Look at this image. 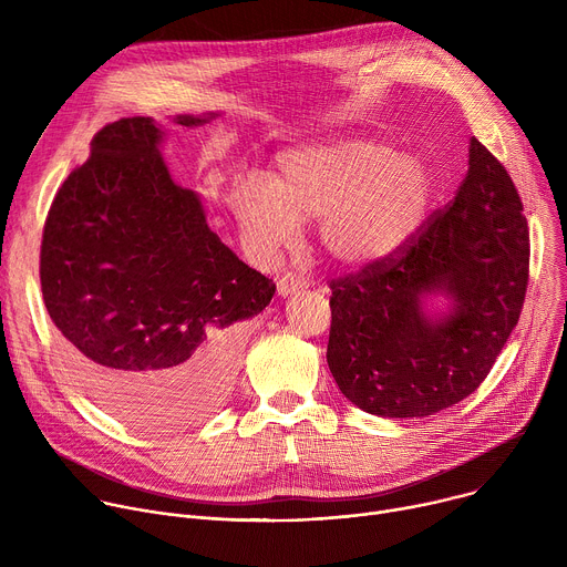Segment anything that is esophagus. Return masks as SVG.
<instances>
[{
    "mask_svg": "<svg viewBox=\"0 0 567 567\" xmlns=\"http://www.w3.org/2000/svg\"><path fill=\"white\" fill-rule=\"evenodd\" d=\"M307 287H309V282H307L305 278L296 276V274H285V276L278 280V293H280V296H291V293L302 291V289H307Z\"/></svg>",
    "mask_w": 567,
    "mask_h": 567,
    "instance_id": "1",
    "label": "esophagus"
}]
</instances>
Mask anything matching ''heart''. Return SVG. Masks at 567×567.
Here are the masks:
<instances>
[{
    "label": "heart",
    "instance_id": "1",
    "mask_svg": "<svg viewBox=\"0 0 567 567\" xmlns=\"http://www.w3.org/2000/svg\"><path fill=\"white\" fill-rule=\"evenodd\" d=\"M433 197V175L415 154L385 141L341 136L278 156L267 184L233 190L230 210L265 258L291 247L302 221L318 219L326 256L346 269L379 265L409 245Z\"/></svg>",
    "mask_w": 567,
    "mask_h": 567
}]
</instances>
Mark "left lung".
<instances>
[{
  "label": "left lung",
  "instance_id": "1",
  "mask_svg": "<svg viewBox=\"0 0 567 567\" xmlns=\"http://www.w3.org/2000/svg\"><path fill=\"white\" fill-rule=\"evenodd\" d=\"M529 228L501 161L475 136L453 202L396 256L330 282L328 365L341 392L379 417H429L468 396L520 318ZM444 295L446 315L423 300Z\"/></svg>",
  "mask_w": 567,
  "mask_h": 567
}]
</instances>
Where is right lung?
<instances>
[{
    "label": "right lung",
    "instance_id": "obj_1",
    "mask_svg": "<svg viewBox=\"0 0 567 567\" xmlns=\"http://www.w3.org/2000/svg\"><path fill=\"white\" fill-rule=\"evenodd\" d=\"M164 134L147 116L105 125L60 186L40 251L66 365L103 409L147 429H177L219 406L247 320L276 293L208 228L197 193L173 182Z\"/></svg>",
    "mask_w": 567,
    "mask_h": 567
}]
</instances>
